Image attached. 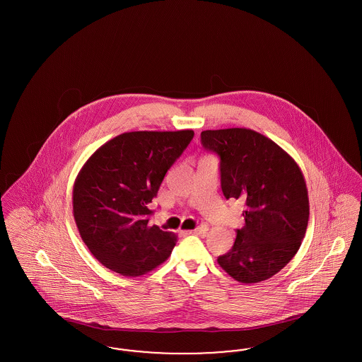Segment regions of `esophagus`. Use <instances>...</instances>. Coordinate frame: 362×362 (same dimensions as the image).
Segmentation results:
<instances>
[{"label":"esophagus","instance_id":"1","mask_svg":"<svg viewBox=\"0 0 362 362\" xmlns=\"http://www.w3.org/2000/svg\"><path fill=\"white\" fill-rule=\"evenodd\" d=\"M206 225H201V226H198L197 229H194V230H189V232H185V233H186V235H197V236L204 238V236H206Z\"/></svg>","mask_w":362,"mask_h":362}]
</instances>
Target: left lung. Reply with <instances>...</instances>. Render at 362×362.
Listing matches in <instances>:
<instances>
[{
  "label": "left lung",
  "instance_id": "obj_1",
  "mask_svg": "<svg viewBox=\"0 0 362 362\" xmlns=\"http://www.w3.org/2000/svg\"><path fill=\"white\" fill-rule=\"evenodd\" d=\"M201 142L220 157L225 198L245 204V224L218 264L243 284L272 278L305 236L310 201L301 170L274 141L251 129L205 130Z\"/></svg>",
  "mask_w": 362,
  "mask_h": 362
}]
</instances>
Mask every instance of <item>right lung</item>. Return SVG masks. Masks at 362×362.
<instances>
[{"instance_id": "1", "label": "right lung", "mask_w": 362, "mask_h": 362, "mask_svg": "<svg viewBox=\"0 0 362 362\" xmlns=\"http://www.w3.org/2000/svg\"><path fill=\"white\" fill-rule=\"evenodd\" d=\"M192 137V130L123 133L88 158L73 187V216L107 269L142 276L171 255L176 236L149 224L148 205Z\"/></svg>"}]
</instances>
